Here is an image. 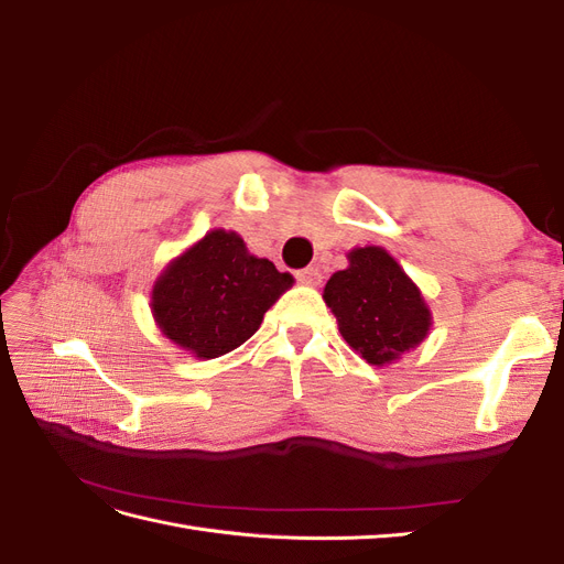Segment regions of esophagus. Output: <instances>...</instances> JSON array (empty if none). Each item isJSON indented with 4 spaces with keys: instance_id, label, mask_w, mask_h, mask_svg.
Returning a JSON list of instances; mask_svg holds the SVG:
<instances>
[{
    "instance_id": "obj_1",
    "label": "esophagus",
    "mask_w": 564,
    "mask_h": 564,
    "mask_svg": "<svg viewBox=\"0 0 564 564\" xmlns=\"http://www.w3.org/2000/svg\"><path fill=\"white\" fill-rule=\"evenodd\" d=\"M296 278L301 284H308V286H317L322 282V272L319 268H303L296 272Z\"/></svg>"
}]
</instances>
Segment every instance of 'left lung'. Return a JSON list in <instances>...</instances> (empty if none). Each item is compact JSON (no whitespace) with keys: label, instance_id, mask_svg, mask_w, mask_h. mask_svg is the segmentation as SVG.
Wrapping results in <instances>:
<instances>
[{"label":"left lung","instance_id":"1","mask_svg":"<svg viewBox=\"0 0 564 564\" xmlns=\"http://www.w3.org/2000/svg\"><path fill=\"white\" fill-rule=\"evenodd\" d=\"M348 268L324 286L338 332L369 365H390L429 336L431 311L419 286L383 247L348 253Z\"/></svg>","mask_w":564,"mask_h":564}]
</instances>
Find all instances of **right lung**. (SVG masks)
Returning a JSON list of instances; mask_svg holds the SVG:
<instances>
[{
    "label": "right lung",
    "instance_id": "add662e5",
    "mask_svg": "<svg viewBox=\"0 0 564 564\" xmlns=\"http://www.w3.org/2000/svg\"><path fill=\"white\" fill-rule=\"evenodd\" d=\"M294 278L247 251L232 230H212L164 268L150 308L166 338L202 360L240 348Z\"/></svg>",
    "mask_w": 564,
    "mask_h": 564
}]
</instances>
